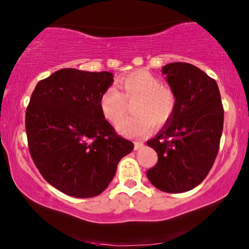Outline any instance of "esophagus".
<instances>
[{
    "instance_id": "34e87169",
    "label": "esophagus",
    "mask_w": 249,
    "mask_h": 249,
    "mask_svg": "<svg viewBox=\"0 0 249 249\" xmlns=\"http://www.w3.org/2000/svg\"><path fill=\"white\" fill-rule=\"evenodd\" d=\"M144 146V144H142V142H134V151H138V150H141V148Z\"/></svg>"
}]
</instances>
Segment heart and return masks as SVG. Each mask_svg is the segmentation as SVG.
Listing matches in <instances>:
<instances>
[{
	"mask_svg": "<svg viewBox=\"0 0 249 249\" xmlns=\"http://www.w3.org/2000/svg\"><path fill=\"white\" fill-rule=\"evenodd\" d=\"M116 88H107L99 99L104 118L116 124L126 111V102L132 104L133 116L117 125V131L128 138H142L150 133L152 125L162 126L171 121L177 108L174 91L162 84L160 79L148 70L139 69L128 72L117 81Z\"/></svg>",
	"mask_w": 249,
	"mask_h": 249,
	"instance_id": "b5f03b06",
	"label": "heart"
}]
</instances>
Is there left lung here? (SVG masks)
<instances>
[{
	"label": "left lung",
	"mask_w": 249,
	"mask_h": 249,
	"mask_svg": "<svg viewBox=\"0 0 249 249\" xmlns=\"http://www.w3.org/2000/svg\"><path fill=\"white\" fill-rule=\"evenodd\" d=\"M177 97L176 112L166 126L147 142L158 162L147 178L162 192L181 193L207 177L218 154L224 107L216 82L199 68L174 62L162 68Z\"/></svg>",
	"instance_id": "left-lung-1"
}]
</instances>
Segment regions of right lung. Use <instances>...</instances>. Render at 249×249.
I'll return each mask as SVG.
<instances>
[{
	"mask_svg": "<svg viewBox=\"0 0 249 249\" xmlns=\"http://www.w3.org/2000/svg\"><path fill=\"white\" fill-rule=\"evenodd\" d=\"M112 82L107 71L61 69L37 83L31 95L25 111L30 156L43 178L68 196L101 194L133 150L99 107Z\"/></svg>",
	"mask_w": 249,
	"mask_h": 249,
	"instance_id": "add662e5",
	"label": "right lung"
}]
</instances>
